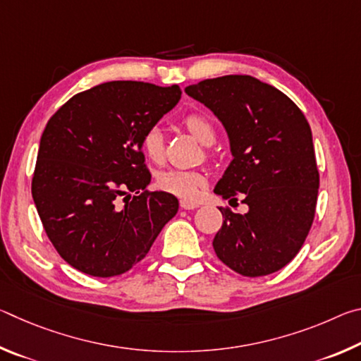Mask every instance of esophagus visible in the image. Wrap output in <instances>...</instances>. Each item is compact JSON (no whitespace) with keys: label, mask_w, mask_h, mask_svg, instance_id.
<instances>
[{"label":"esophagus","mask_w":361,"mask_h":361,"mask_svg":"<svg viewBox=\"0 0 361 361\" xmlns=\"http://www.w3.org/2000/svg\"><path fill=\"white\" fill-rule=\"evenodd\" d=\"M181 209L183 210H194V209H197L199 207V204H195V202H188V200H181Z\"/></svg>","instance_id":"obj_1"}]
</instances>
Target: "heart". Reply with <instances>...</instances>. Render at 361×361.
I'll return each instance as SVG.
<instances>
[{
  "mask_svg": "<svg viewBox=\"0 0 361 361\" xmlns=\"http://www.w3.org/2000/svg\"><path fill=\"white\" fill-rule=\"evenodd\" d=\"M189 133L204 146H212L216 140V132L212 122L204 114H188L183 121ZM143 154L152 162H161L164 159V135L159 127H149L142 137ZM205 185L204 175L189 170L170 169L157 176V186L170 194L185 200L197 197L200 188Z\"/></svg>",
  "mask_w": 361,
  "mask_h": 361,
  "instance_id": "obj_1",
  "label": "heart"
}]
</instances>
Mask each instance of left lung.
<instances>
[{
	"mask_svg": "<svg viewBox=\"0 0 361 361\" xmlns=\"http://www.w3.org/2000/svg\"><path fill=\"white\" fill-rule=\"evenodd\" d=\"M185 92L216 116L229 138L232 161L213 191L248 205L247 213L219 209L216 256L245 277L277 272L301 250L315 215L319 170L307 119L253 76L205 79Z\"/></svg>",
	"mask_w": 361,
	"mask_h": 361,
	"instance_id": "1",
	"label": "left lung"
}]
</instances>
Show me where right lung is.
<instances>
[{
	"label": "right lung",
	"mask_w": 361,
	"mask_h": 361,
	"mask_svg": "<svg viewBox=\"0 0 361 361\" xmlns=\"http://www.w3.org/2000/svg\"><path fill=\"white\" fill-rule=\"evenodd\" d=\"M180 99L178 85L109 81L71 97L49 119L32 194L49 240L78 271L127 272L178 212L173 194L146 191L142 137Z\"/></svg>",
	"instance_id": "1"
}]
</instances>
